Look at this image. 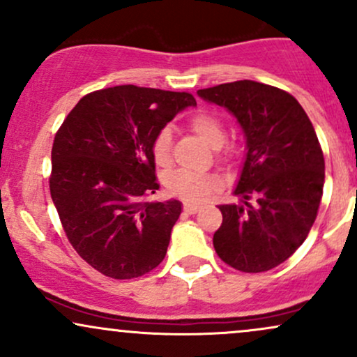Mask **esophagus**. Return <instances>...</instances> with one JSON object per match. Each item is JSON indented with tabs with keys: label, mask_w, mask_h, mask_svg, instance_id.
<instances>
[{
	"label": "esophagus",
	"mask_w": 357,
	"mask_h": 357,
	"mask_svg": "<svg viewBox=\"0 0 357 357\" xmlns=\"http://www.w3.org/2000/svg\"><path fill=\"white\" fill-rule=\"evenodd\" d=\"M183 210L188 213V215H195V213L199 211V206L198 204H191V203H184Z\"/></svg>",
	"instance_id": "34e87169"
}]
</instances>
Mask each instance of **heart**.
I'll return each mask as SVG.
<instances>
[{
    "label": "heart",
    "mask_w": 357,
    "mask_h": 357,
    "mask_svg": "<svg viewBox=\"0 0 357 357\" xmlns=\"http://www.w3.org/2000/svg\"><path fill=\"white\" fill-rule=\"evenodd\" d=\"M190 129L202 139L204 144L213 149H218L225 142L223 121L211 112L203 110V112H196L195 116H191ZM171 144H173L171 130L167 127H162L153 141V158L155 165L161 167L171 165ZM216 186H218V179L213 174H195L190 171L179 169L166 176L167 191L184 202H204L216 190Z\"/></svg>",
    "instance_id": "heart-1"
}]
</instances>
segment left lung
Segmentation results:
<instances>
[{"instance_id": "obj_1", "label": "left lung", "mask_w": 357, "mask_h": 357, "mask_svg": "<svg viewBox=\"0 0 357 357\" xmlns=\"http://www.w3.org/2000/svg\"><path fill=\"white\" fill-rule=\"evenodd\" d=\"M198 96L231 112L247 139L233 191L243 204H220L223 223L213 247L240 272H267L294 255L317 216L324 154L314 126L296 97L260 82L221 84Z\"/></svg>"}]
</instances>
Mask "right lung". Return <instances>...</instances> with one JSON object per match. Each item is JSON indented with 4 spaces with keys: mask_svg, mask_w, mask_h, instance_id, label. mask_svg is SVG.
I'll return each instance as SVG.
<instances>
[{
    "mask_svg": "<svg viewBox=\"0 0 357 357\" xmlns=\"http://www.w3.org/2000/svg\"><path fill=\"white\" fill-rule=\"evenodd\" d=\"M188 92L119 85L82 97L52 147L50 195L75 252L105 277L126 280L165 260L181 203L144 202L159 190L155 134Z\"/></svg>",
    "mask_w": 357,
    "mask_h": 357,
    "instance_id": "1",
    "label": "right lung"
}]
</instances>
